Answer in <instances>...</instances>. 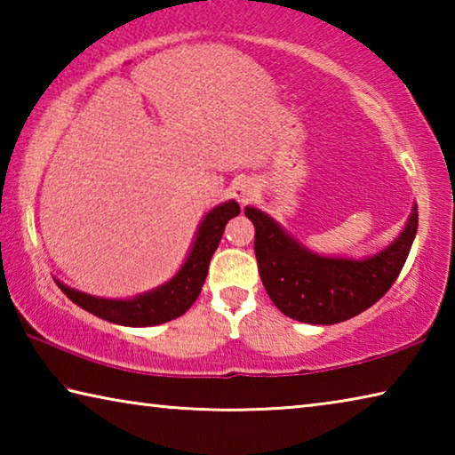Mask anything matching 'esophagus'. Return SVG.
Listing matches in <instances>:
<instances>
[{"mask_svg": "<svg viewBox=\"0 0 455 455\" xmlns=\"http://www.w3.org/2000/svg\"><path fill=\"white\" fill-rule=\"evenodd\" d=\"M235 196H236V200L241 204H249L252 198L257 196V187L252 182H249V180H244V182H241L236 187V190H235Z\"/></svg>", "mask_w": 455, "mask_h": 455, "instance_id": "1", "label": "esophagus"}]
</instances>
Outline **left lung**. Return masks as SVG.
<instances>
[{
  "instance_id": "obj_1",
  "label": "left lung",
  "mask_w": 455,
  "mask_h": 455,
  "mask_svg": "<svg viewBox=\"0 0 455 455\" xmlns=\"http://www.w3.org/2000/svg\"><path fill=\"white\" fill-rule=\"evenodd\" d=\"M255 225V255L267 295L291 319L311 325L347 321L375 305L402 273L418 233V206L403 233L371 259L313 255L276 222L252 206L244 209Z\"/></svg>"
}]
</instances>
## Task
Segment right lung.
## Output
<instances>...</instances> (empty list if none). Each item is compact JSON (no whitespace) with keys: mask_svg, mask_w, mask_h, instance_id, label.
I'll return each mask as SVG.
<instances>
[{"mask_svg":"<svg viewBox=\"0 0 455 455\" xmlns=\"http://www.w3.org/2000/svg\"><path fill=\"white\" fill-rule=\"evenodd\" d=\"M236 214H241V206L235 200L220 204L206 214L203 225L198 228L196 241L192 244L187 263L182 265L179 275L156 291L146 292V295L134 297L130 301H112V299L90 297L86 292L74 291L61 283H58V287L84 311L96 315L104 321L116 323V325L150 327L172 321L187 313L190 305L196 301L206 273H209L212 252L217 251L227 222Z\"/></svg>","mask_w":455,"mask_h":455,"instance_id":"right-lung-1","label":"right lung"}]
</instances>
